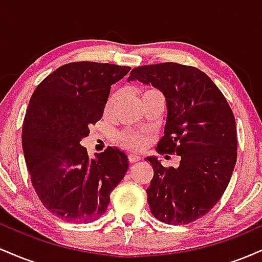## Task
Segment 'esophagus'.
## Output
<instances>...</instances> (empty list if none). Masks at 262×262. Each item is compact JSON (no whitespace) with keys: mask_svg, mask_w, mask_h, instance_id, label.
I'll return each instance as SVG.
<instances>
[{"mask_svg":"<svg viewBox=\"0 0 262 262\" xmlns=\"http://www.w3.org/2000/svg\"><path fill=\"white\" fill-rule=\"evenodd\" d=\"M140 159H141V158H140L139 155H135V154L128 155V160H129V162H137V161H139Z\"/></svg>","mask_w":262,"mask_h":262,"instance_id":"obj_1","label":"esophagus"}]
</instances>
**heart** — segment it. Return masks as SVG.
<instances>
[{"instance_id": "1", "label": "heart", "mask_w": 262, "mask_h": 262, "mask_svg": "<svg viewBox=\"0 0 262 262\" xmlns=\"http://www.w3.org/2000/svg\"><path fill=\"white\" fill-rule=\"evenodd\" d=\"M158 91L154 89H145L141 91V100L143 98H145L146 96L151 95V93H156ZM117 98H118V93L114 92L112 95L110 96V98H108L107 103H106V112L110 113L111 111H112V108L114 106V103L117 102ZM116 141L118 145L123 146V148L125 149H132V150H139L143 148L144 145H145L146 143V139L145 137H143L141 134H138V133H130V132H121V133H118L116 135Z\"/></svg>"}]
</instances>
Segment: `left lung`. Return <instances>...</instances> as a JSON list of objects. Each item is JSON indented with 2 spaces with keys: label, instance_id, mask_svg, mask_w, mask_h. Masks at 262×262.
<instances>
[{
  "label": "left lung",
  "instance_id": "8db88e82",
  "mask_svg": "<svg viewBox=\"0 0 262 262\" xmlns=\"http://www.w3.org/2000/svg\"><path fill=\"white\" fill-rule=\"evenodd\" d=\"M132 80L164 93L167 119L156 151L181 158L177 169L146 159L154 170L146 188L150 210L166 224L192 223L217 204L229 185L237 155L233 111L208 75L193 66H138L130 71Z\"/></svg>",
  "mask_w": 262,
  "mask_h": 262
}]
</instances>
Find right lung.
Segmentation results:
<instances>
[{"label":"right lung","instance_id":"add662e5","mask_svg":"<svg viewBox=\"0 0 262 262\" xmlns=\"http://www.w3.org/2000/svg\"><path fill=\"white\" fill-rule=\"evenodd\" d=\"M129 66L69 62L33 92L22 129L26 164L44 207L66 222L96 221L128 170V158L108 146L90 160L80 141L103 116L111 86Z\"/></svg>","mask_w":262,"mask_h":262}]
</instances>
